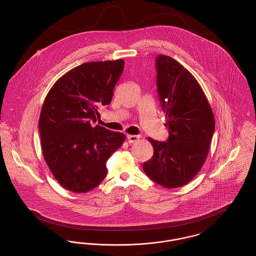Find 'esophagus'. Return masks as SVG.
Instances as JSON below:
<instances>
[{"instance_id":"obj_1","label":"esophagus","mask_w":256,"mask_h":256,"mask_svg":"<svg viewBox=\"0 0 256 256\" xmlns=\"http://www.w3.org/2000/svg\"><path fill=\"white\" fill-rule=\"evenodd\" d=\"M139 135H126V138H128V143H135L138 139H139Z\"/></svg>"}]
</instances>
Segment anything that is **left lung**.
<instances>
[{"mask_svg": "<svg viewBox=\"0 0 256 256\" xmlns=\"http://www.w3.org/2000/svg\"><path fill=\"white\" fill-rule=\"evenodd\" d=\"M156 67L169 138L166 142L148 138L154 156L143 164V169L152 182L178 188L191 182L206 162L215 119L202 87L180 63L159 54Z\"/></svg>", "mask_w": 256, "mask_h": 256, "instance_id": "left-lung-1", "label": "left lung"}]
</instances>
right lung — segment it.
Segmentation results:
<instances>
[{
    "label": "right lung",
    "instance_id": "obj_1",
    "mask_svg": "<svg viewBox=\"0 0 256 256\" xmlns=\"http://www.w3.org/2000/svg\"><path fill=\"white\" fill-rule=\"evenodd\" d=\"M122 60L86 62L63 74L44 100L39 132L44 159L58 182L86 193L104 180L106 161L124 134L93 128L98 108L108 106L124 70Z\"/></svg>",
    "mask_w": 256,
    "mask_h": 256
}]
</instances>
